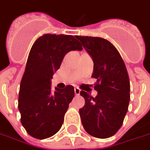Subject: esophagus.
<instances>
[{
  "mask_svg": "<svg viewBox=\"0 0 150 150\" xmlns=\"http://www.w3.org/2000/svg\"><path fill=\"white\" fill-rule=\"evenodd\" d=\"M75 93L76 96H78V95H79V93H80V89L78 88H75Z\"/></svg>",
  "mask_w": 150,
  "mask_h": 150,
  "instance_id": "esophagus-1",
  "label": "esophagus"
}]
</instances>
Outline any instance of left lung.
Returning a JSON list of instances; mask_svg holds the SVG:
<instances>
[{"mask_svg": "<svg viewBox=\"0 0 150 150\" xmlns=\"http://www.w3.org/2000/svg\"><path fill=\"white\" fill-rule=\"evenodd\" d=\"M94 62L91 77L96 79L94 88L98 94L92 97L86 91L79 109L82 125L88 134L97 138L110 137L120 129L130 100V83L125 64L112 44L98 37L75 36Z\"/></svg>", "mask_w": 150, "mask_h": 150, "instance_id": "obj_1", "label": "left lung"}]
</instances>
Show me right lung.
<instances>
[{
  "label": "right lung",
  "instance_id": "right-lung-1",
  "mask_svg": "<svg viewBox=\"0 0 150 150\" xmlns=\"http://www.w3.org/2000/svg\"><path fill=\"white\" fill-rule=\"evenodd\" d=\"M76 50H83L80 42L66 34H44L31 47L20 84L18 109L22 125L34 138L50 137L62 127L75 90L67 85L52 91L50 79L64 56Z\"/></svg>",
  "mask_w": 150,
  "mask_h": 150
}]
</instances>
